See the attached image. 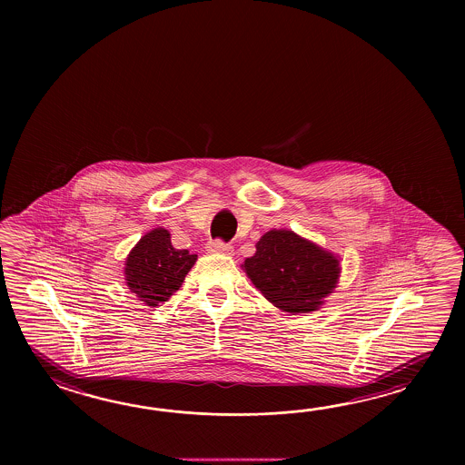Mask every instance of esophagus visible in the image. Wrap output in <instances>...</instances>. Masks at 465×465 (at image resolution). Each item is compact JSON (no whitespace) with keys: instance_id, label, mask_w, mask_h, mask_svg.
Instances as JSON below:
<instances>
[{"instance_id":"34e87169","label":"esophagus","mask_w":465,"mask_h":465,"mask_svg":"<svg viewBox=\"0 0 465 465\" xmlns=\"http://www.w3.org/2000/svg\"><path fill=\"white\" fill-rule=\"evenodd\" d=\"M208 251L211 252H224V254H231L232 252V246L221 241V239H214V241H209Z\"/></svg>"}]
</instances>
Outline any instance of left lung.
Here are the masks:
<instances>
[{
  "label": "left lung",
  "instance_id": "8db88e82",
  "mask_svg": "<svg viewBox=\"0 0 465 465\" xmlns=\"http://www.w3.org/2000/svg\"><path fill=\"white\" fill-rule=\"evenodd\" d=\"M244 269L267 301L286 312H309L336 287L339 261L292 231H269Z\"/></svg>",
  "mask_w": 465,
  "mask_h": 465
}]
</instances>
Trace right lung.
<instances>
[{"label": "right lung", "mask_w": 465, "mask_h": 465, "mask_svg": "<svg viewBox=\"0 0 465 465\" xmlns=\"http://www.w3.org/2000/svg\"><path fill=\"white\" fill-rule=\"evenodd\" d=\"M196 259L188 249H174L166 229H154L129 252L124 267L128 287L148 306L164 304L181 287Z\"/></svg>", "instance_id": "1"}]
</instances>
